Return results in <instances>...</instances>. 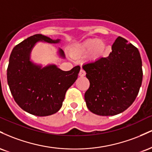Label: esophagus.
Segmentation results:
<instances>
[{"label":"esophagus","mask_w":152,"mask_h":152,"mask_svg":"<svg viewBox=\"0 0 152 152\" xmlns=\"http://www.w3.org/2000/svg\"><path fill=\"white\" fill-rule=\"evenodd\" d=\"M78 75H79V76H81V77H83V76L86 75V71H85L83 69H81L79 71V74H78Z\"/></svg>","instance_id":"esophagus-1"}]
</instances>
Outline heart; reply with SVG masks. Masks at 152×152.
I'll list each match as a JSON object with an SVG mask.
<instances>
[{"instance_id": "1", "label": "heart", "mask_w": 152, "mask_h": 152, "mask_svg": "<svg viewBox=\"0 0 152 152\" xmlns=\"http://www.w3.org/2000/svg\"><path fill=\"white\" fill-rule=\"evenodd\" d=\"M106 46L102 40L96 38H90L79 44H76L71 48V53L73 56L86 55L91 53L93 59H99L104 56L106 53Z\"/></svg>"}]
</instances>
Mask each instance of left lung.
Returning <instances> with one entry per match:
<instances>
[{"label":"left lung","instance_id":"1","mask_svg":"<svg viewBox=\"0 0 152 152\" xmlns=\"http://www.w3.org/2000/svg\"><path fill=\"white\" fill-rule=\"evenodd\" d=\"M90 86L84 98L89 111L114 116L133 104L142 86V62L137 48L116 38L109 56L83 66Z\"/></svg>","mask_w":152,"mask_h":152}]
</instances>
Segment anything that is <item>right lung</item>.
I'll return each instance as SVG.
<instances>
[{"label":"right lung","instance_id":"obj_1","mask_svg":"<svg viewBox=\"0 0 152 152\" xmlns=\"http://www.w3.org/2000/svg\"><path fill=\"white\" fill-rule=\"evenodd\" d=\"M42 34L31 36L16 45L9 58L7 80L17 104L29 114L38 116L52 115L61 108L66 91L78 78L80 66L64 71L55 64L43 67L31 60V53L38 42L58 43ZM61 58L64 50L58 48Z\"/></svg>","mask_w":152,"mask_h":152}]
</instances>
